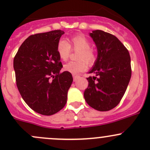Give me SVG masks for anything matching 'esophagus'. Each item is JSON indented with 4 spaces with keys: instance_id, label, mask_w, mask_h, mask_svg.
Listing matches in <instances>:
<instances>
[{
    "instance_id": "esophagus-1",
    "label": "esophagus",
    "mask_w": 150,
    "mask_h": 150,
    "mask_svg": "<svg viewBox=\"0 0 150 150\" xmlns=\"http://www.w3.org/2000/svg\"><path fill=\"white\" fill-rule=\"evenodd\" d=\"M78 78H79V76H78V75H73V81H77V80L78 79Z\"/></svg>"
}]
</instances>
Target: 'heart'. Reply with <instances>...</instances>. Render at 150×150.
I'll use <instances>...</instances> for the list:
<instances>
[{"instance_id": "heart-1", "label": "heart", "mask_w": 150, "mask_h": 150, "mask_svg": "<svg viewBox=\"0 0 150 150\" xmlns=\"http://www.w3.org/2000/svg\"><path fill=\"white\" fill-rule=\"evenodd\" d=\"M71 47L77 53L76 62H69L64 65V69L72 74H78L85 71L88 67L86 61L89 64L94 62L96 59L94 51L91 48L90 40L83 35L72 36L69 40V43L64 39L59 40L57 46V51L59 57L63 61H67L71 52Z\"/></svg>"}]
</instances>
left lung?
<instances>
[{
	"mask_svg": "<svg viewBox=\"0 0 150 150\" xmlns=\"http://www.w3.org/2000/svg\"><path fill=\"white\" fill-rule=\"evenodd\" d=\"M90 36L97 48L98 56L87 78L84 91L87 104L99 111H109L120 103L131 77V57L128 49L115 35L93 30Z\"/></svg>",
	"mask_w": 150,
	"mask_h": 150,
	"instance_id": "1",
	"label": "left lung"
}]
</instances>
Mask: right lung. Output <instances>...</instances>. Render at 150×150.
Segmentation results:
<instances>
[{
    "label": "right lung",
    "instance_id": "1",
    "mask_svg": "<svg viewBox=\"0 0 150 150\" xmlns=\"http://www.w3.org/2000/svg\"><path fill=\"white\" fill-rule=\"evenodd\" d=\"M60 30L32 35L22 43L13 59L16 86L29 107L39 114L51 115L65 106L72 74L61 72L57 51Z\"/></svg>",
    "mask_w": 150,
    "mask_h": 150
}]
</instances>
